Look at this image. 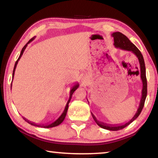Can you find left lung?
<instances>
[{
    "label": "left lung",
    "mask_w": 158,
    "mask_h": 158,
    "mask_svg": "<svg viewBox=\"0 0 158 158\" xmlns=\"http://www.w3.org/2000/svg\"><path fill=\"white\" fill-rule=\"evenodd\" d=\"M112 37H114V45L115 47L119 48V49L129 51V52H132L137 57L139 62L140 65V73H141V81H142L143 87L142 90H141V98L140 100V103L139 105V107L137 112L135 114V116L132 117V118L129 121L125 123L124 124H116V125H109L105 123L98 121L95 116L92 113V116L94 119V121L96 122L99 126L100 127L103 128V129L111 130V131H117L121 129H123L124 127H127L128 125H130L131 123L133 122L141 114L142 109L144 106V102H145L146 95H147V81H146V67H145V63H144L143 57L139 50L137 49V47L135 46V44L130 42V40L127 37L120 32H115L111 34Z\"/></svg>",
    "instance_id": "obj_1"
}]
</instances>
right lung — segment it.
Segmentation results:
<instances>
[{
    "label": "right lung",
    "mask_w": 158,
    "mask_h": 158,
    "mask_svg": "<svg viewBox=\"0 0 158 158\" xmlns=\"http://www.w3.org/2000/svg\"><path fill=\"white\" fill-rule=\"evenodd\" d=\"M35 37H33V38L31 39L30 40H29V41L27 42V43H26V44L25 45V46L23 47V49H21V53H20L19 56V58L17 59V60L16 61V63H15V64L14 69H13V73H12V79H13V78H14L15 69H16V68H17V63H18V62H19V59L21 58V56L23 55V52H24V51H25L26 47L28 46V44L29 43H30L31 42H32V41L33 40L35 39ZM79 85V83H77V84H76L75 85H74L71 88L70 92H69V99H68V102H67V104H66V105H65V109H64V111H63L62 114H61L60 116L59 117H58V118H57L56 120L55 121H53V123H47V124H45V125H44V124H42V125H41V124H37V123H33V122H31V121H29L28 119H26V118H24V117H23V119L25 120V121L28 123L29 124H31V125H34V126L39 127L50 128V127H56V126H58V125H59L61 123H62V122L64 121V119H65V116H66V114H67V111H68V106H69L68 105H69V102H70V100H71V98H72V96H73V94L74 93V92L75 91V90H76L77 89H78ZM11 89H12V83H11Z\"/></svg>",
    "instance_id": "obj_1"
}]
</instances>
